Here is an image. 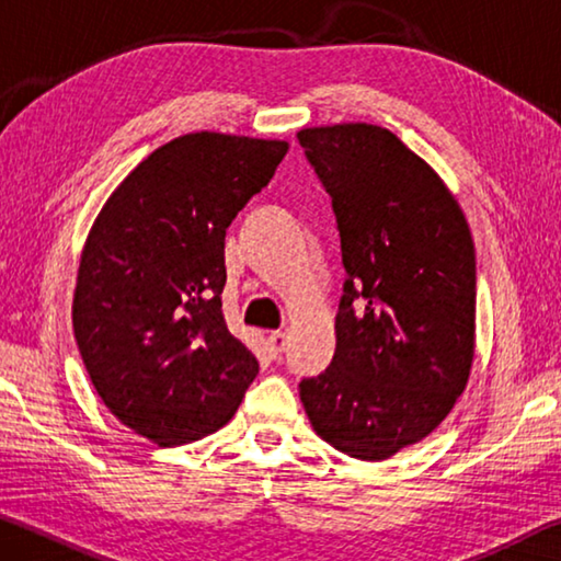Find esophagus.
I'll list each match as a JSON object with an SVG mask.
<instances>
[{"mask_svg":"<svg viewBox=\"0 0 561 561\" xmlns=\"http://www.w3.org/2000/svg\"><path fill=\"white\" fill-rule=\"evenodd\" d=\"M267 346H270V354L274 358H279L284 354V348H287V336H284L282 331H272L267 336Z\"/></svg>","mask_w":561,"mask_h":561,"instance_id":"obj_1","label":"esophagus"}]
</instances>
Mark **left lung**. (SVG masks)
<instances>
[{
  "mask_svg": "<svg viewBox=\"0 0 561 561\" xmlns=\"http://www.w3.org/2000/svg\"><path fill=\"white\" fill-rule=\"evenodd\" d=\"M331 197L346 279L336 351L301 378L314 431L386 460L438 428L474 354V247L455 197L391 130L341 123L297 133Z\"/></svg>",
  "mask_w": 561,
  "mask_h": 561,
  "instance_id": "obj_1",
  "label": "left lung"
}]
</instances>
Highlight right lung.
Returning <instances> with one entry per match:
<instances>
[{"label": "right lung", "instance_id": "1", "mask_svg": "<svg viewBox=\"0 0 561 561\" xmlns=\"http://www.w3.org/2000/svg\"><path fill=\"white\" fill-rule=\"evenodd\" d=\"M287 148L180 136L123 180L91 227L73 336L101 401L148 440L180 445L222 428L260 374L222 317L225 232Z\"/></svg>", "mask_w": 561, "mask_h": 561}]
</instances>
